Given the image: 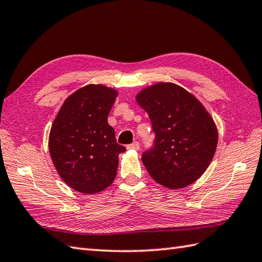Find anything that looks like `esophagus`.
Instances as JSON below:
<instances>
[{"label":"esophagus","instance_id":"34e87169","mask_svg":"<svg viewBox=\"0 0 262 262\" xmlns=\"http://www.w3.org/2000/svg\"><path fill=\"white\" fill-rule=\"evenodd\" d=\"M128 149H140V143L138 142H134L133 144H129V145H127Z\"/></svg>","mask_w":262,"mask_h":262}]
</instances>
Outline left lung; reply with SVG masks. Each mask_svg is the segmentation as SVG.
Listing matches in <instances>:
<instances>
[{"instance_id":"obj_1","label":"left lung","mask_w":262,"mask_h":262,"mask_svg":"<svg viewBox=\"0 0 262 262\" xmlns=\"http://www.w3.org/2000/svg\"><path fill=\"white\" fill-rule=\"evenodd\" d=\"M146 111L155 135L142 154L152 179L169 189L196 181L210 164L217 146V129L204 105L173 83H158L136 96Z\"/></svg>"}]
</instances>
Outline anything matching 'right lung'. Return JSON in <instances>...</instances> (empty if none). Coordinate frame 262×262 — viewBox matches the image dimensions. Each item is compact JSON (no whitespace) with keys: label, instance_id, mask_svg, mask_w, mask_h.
<instances>
[{"label":"right lung","instance_id":"obj_1","mask_svg":"<svg viewBox=\"0 0 262 262\" xmlns=\"http://www.w3.org/2000/svg\"><path fill=\"white\" fill-rule=\"evenodd\" d=\"M117 91L100 84L81 88L65 100L49 134V153L58 174L74 190L91 194L113 183L118 155L108 115Z\"/></svg>","mask_w":262,"mask_h":262}]
</instances>
